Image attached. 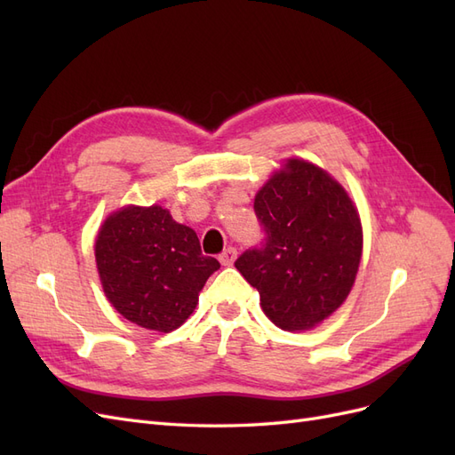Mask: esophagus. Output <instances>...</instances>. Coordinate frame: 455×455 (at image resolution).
I'll return each instance as SVG.
<instances>
[{
  "label": "esophagus",
  "instance_id": "esophagus-1",
  "mask_svg": "<svg viewBox=\"0 0 455 455\" xmlns=\"http://www.w3.org/2000/svg\"><path fill=\"white\" fill-rule=\"evenodd\" d=\"M237 259V249H233V246H228V249L220 254V264L222 266H233V261Z\"/></svg>",
  "mask_w": 455,
  "mask_h": 455
}]
</instances>
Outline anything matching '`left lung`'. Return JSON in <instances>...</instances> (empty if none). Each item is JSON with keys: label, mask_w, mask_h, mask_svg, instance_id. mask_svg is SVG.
Masks as SVG:
<instances>
[{"label": "left lung", "mask_w": 455, "mask_h": 455, "mask_svg": "<svg viewBox=\"0 0 455 455\" xmlns=\"http://www.w3.org/2000/svg\"><path fill=\"white\" fill-rule=\"evenodd\" d=\"M254 211L267 239L235 267L259 292L275 326L313 330L341 307L355 284L363 256L356 204L332 174L291 157L258 189Z\"/></svg>", "instance_id": "left-lung-1"}]
</instances>
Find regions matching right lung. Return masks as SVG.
<instances>
[{
  "mask_svg": "<svg viewBox=\"0 0 455 455\" xmlns=\"http://www.w3.org/2000/svg\"><path fill=\"white\" fill-rule=\"evenodd\" d=\"M104 296L127 321L156 332L182 326L220 267L197 233L159 204H125L108 214L94 241Z\"/></svg>",
  "mask_w": 455,
  "mask_h": 455,
  "instance_id": "add662e5",
  "label": "right lung"
}]
</instances>
